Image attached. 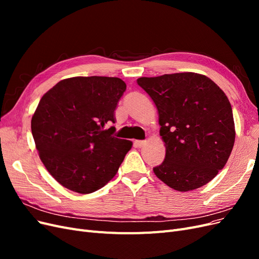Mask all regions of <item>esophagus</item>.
I'll use <instances>...</instances> for the list:
<instances>
[{"instance_id":"1","label":"esophagus","mask_w":259,"mask_h":259,"mask_svg":"<svg viewBox=\"0 0 259 259\" xmlns=\"http://www.w3.org/2000/svg\"><path fill=\"white\" fill-rule=\"evenodd\" d=\"M145 144H146V140H136V142H135V145H136V147H138V148L144 147Z\"/></svg>"}]
</instances>
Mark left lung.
<instances>
[{
    "label": "left lung",
    "instance_id": "left-lung-1",
    "mask_svg": "<svg viewBox=\"0 0 259 259\" xmlns=\"http://www.w3.org/2000/svg\"><path fill=\"white\" fill-rule=\"evenodd\" d=\"M158 108L165 159L153 167L164 184L190 191L210 182L228 161L236 138L232 108L209 77L183 72L139 77Z\"/></svg>",
    "mask_w": 259,
    "mask_h": 259
}]
</instances>
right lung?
Returning a JSON list of instances; mask_svg holds the SVG:
<instances>
[{
	"label": "right lung",
	"instance_id": "1",
	"mask_svg": "<svg viewBox=\"0 0 259 259\" xmlns=\"http://www.w3.org/2000/svg\"><path fill=\"white\" fill-rule=\"evenodd\" d=\"M126 90L119 77L75 76L45 93L31 120L49 173L69 190L92 193L115 176L131 140L113 136L114 111Z\"/></svg>",
	"mask_w": 259,
	"mask_h": 259
}]
</instances>
